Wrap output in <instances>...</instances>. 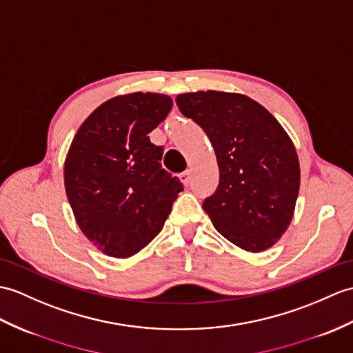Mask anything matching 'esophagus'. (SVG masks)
<instances>
[{
    "instance_id": "1",
    "label": "esophagus",
    "mask_w": 353,
    "mask_h": 353,
    "mask_svg": "<svg viewBox=\"0 0 353 353\" xmlns=\"http://www.w3.org/2000/svg\"><path fill=\"white\" fill-rule=\"evenodd\" d=\"M179 177H180V182H182L185 186H188V185H190V182H191V171L188 170V171H185V173L180 174Z\"/></svg>"
}]
</instances>
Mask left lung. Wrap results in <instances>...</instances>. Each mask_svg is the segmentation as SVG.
Instances as JSON below:
<instances>
[{
	"label": "left lung",
	"mask_w": 353,
	"mask_h": 353,
	"mask_svg": "<svg viewBox=\"0 0 353 353\" xmlns=\"http://www.w3.org/2000/svg\"><path fill=\"white\" fill-rule=\"evenodd\" d=\"M176 103L201 126L216 154L219 185L203 203L214 227L245 251L269 250L289 228L299 194L290 137L245 94L208 90L179 94Z\"/></svg>",
	"instance_id": "obj_1"
}]
</instances>
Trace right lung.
<instances>
[{
  "mask_svg": "<svg viewBox=\"0 0 353 353\" xmlns=\"http://www.w3.org/2000/svg\"><path fill=\"white\" fill-rule=\"evenodd\" d=\"M171 106L167 94L116 96L73 137L64 161L65 194L81 232L106 256L128 259L149 245L183 190L162 168V147L149 138Z\"/></svg>",
  "mask_w": 353,
  "mask_h": 353,
  "instance_id": "add662e5",
  "label": "right lung"
}]
</instances>
